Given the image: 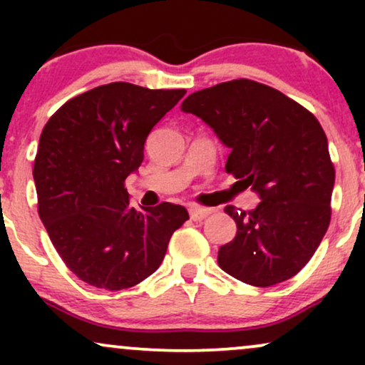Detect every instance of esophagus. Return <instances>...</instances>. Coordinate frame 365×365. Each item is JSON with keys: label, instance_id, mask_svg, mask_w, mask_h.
<instances>
[{"label": "esophagus", "instance_id": "34e87169", "mask_svg": "<svg viewBox=\"0 0 365 365\" xmlns=\"http://www.w3.org/2000/svg\"><path fill=\"white\" fill-rule=\"evenodd\" d=\"M188 212H190V217H192V220H194V221H202L204 217H207L209 215H211V209L192 206L190 209H188Z\"/></svg>", "mask_w": 365, "mask_h": 365}]
</instances>
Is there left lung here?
I'll return each instance as SVG.
<instances>
[{"label": "left lung", "instance_id": "left-lung-1", "mask_svg": "<svg viewBox=\"0 0 365 365\" xmlns=\"http://www.w3.org/2000/svg\"><path fill=\"white\" fill-rule=\"evenodd\" d=\"M182 111L215 130L232 150L226 173L261 199L247 212L225 207L237 235L220 247V267L252 287L290 279L311 261L331 220L334 168L321 123L283 92L249 78L197 91Z\"/></svg>", "mask_w": 365, "mask_h": 365}]
</instances>
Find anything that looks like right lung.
Returning <instances> with one entry per match:
<instances>
[{"instance_id":"obj_1","label":"right lung","mask_w":365,"mask_h":365,"mask_svg":"<svg viewBox=\"0 0 365 365\" xmlns=\"http://www.w3.org/2000/svg\"><path fill=\"white\" fill-rule=\"evenodd\" d=\"M185 92L111 82L75 96L44 125L32 171L39 217L82 282L104 290L144 282L188 220L171 202L132 207L125 188L149 132Z\"/></svg>"}]
</instances>
